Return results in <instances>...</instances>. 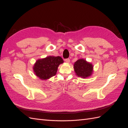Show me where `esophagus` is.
I'll list each match as a JSON object with an SVG mask.
<instances>
[{"mask_svg": "<svg viewBox=\"0 0 128 128\" xmlns=\"http://www.w3.org/2000/svg\"><path fill=\"white\" fill-rule=\"evenodd\" d=\"M64 61H65L66 62H67V63H69V62H70V59H69V58H68V59H66L64 60Z\"/></svg>", "mask_w": 128, "mask_h": 128, "instance_id": "esophagus-1", "label": "esophagus"}]
</instances>
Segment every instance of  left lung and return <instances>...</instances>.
<instances>
[{
  "label": "left lung",
  "instance_id": "1",
  "mask_svg": "<svg viewBox=\"0 0 128 128\" xmlns=\"http://www.w3.org/2000/svg\"><path fill=\"white\" fill-rule=\"evenodd\" d=\"M93 65L83 59L77 60L74 64L76 75L86 78L90 76L93 72Z\"/></svg>",
  "mask_w": 128,
  "mask_h": 128
}]
</instances>
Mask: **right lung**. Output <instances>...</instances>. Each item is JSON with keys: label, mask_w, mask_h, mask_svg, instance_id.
I'll use <instances>...</instances> for the list:
<instances>
[{"label": "right lung", "mask_w": 128, "mask_h": 128, "mask_svg": "<svg viewBox=\"0 0 128 128\" xmlns=\"http://www.w3.org/2000/svg\"><path fill=\"white\" fill-rule=\"evenodd\" d=\"M62 63L64 60L61 57L48 56L36 61L33 67L34 72L40 79L46 80L56 75L58 67Z\"/></svg>", "instance_id": "right-lung-1"}]
</instances>
